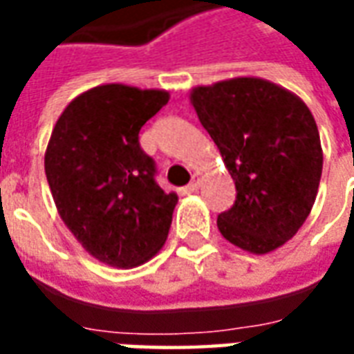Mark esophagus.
I'll use <instances>...</instances> for the list:
<instances>
[{
  "instance_id": "1",
  "label": "esophagus",
  "mask_w": 354,
  "mask_h": 354,
  "mask_svg": "<svg viewBox=\"0 0 354 354\" xmlns=\"http://www.w3.org/2000/svg\"><path fill=\"white\" fill-rule=\"evenodd\" d=\"M199 184H201V178L197 176V174H193L192 182H189V184L185 185V193H193V192H197V189H199Z\"/></svg>"
}]
</instances>
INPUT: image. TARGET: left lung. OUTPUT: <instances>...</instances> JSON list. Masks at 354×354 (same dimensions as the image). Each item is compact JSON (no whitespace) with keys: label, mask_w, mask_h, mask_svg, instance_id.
<instances>
[{"label":"left lung","mask_w":354,"mask_h":354,"mask_svg":"<svg viewBox=\"0 0 354 354\" xmlns=\"http://www.w3.org/2000/svg\"><path fill=\"white\" fill-rule=\"evenodd\" d=\"M192 104L235 182V205L218 230L246 252L267 254L294 237L311 212L322 147L301 98L260 77L195 87Z\"/></svg>","instance_id":"1"}]
</instances>
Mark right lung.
<instances>
[{
    "instance_id": "obj_1",
    "label": "right lung",
    "mask_w": 354,
    "mask_h": 354,
    "mask_svg": "<svg viewBox=\"0 0 354 354\" xmlns=\"http://www.w3.org/2000/svg\"><path fill=\"white\" fill-rule=\"evenodd\" d=\"M169 102L167 91L100 85L73 98L50 134L45 174L62 222L111 267H136L167 241L176 193L155 182L138 132Z\"/></svg>"
}]
</instances>
